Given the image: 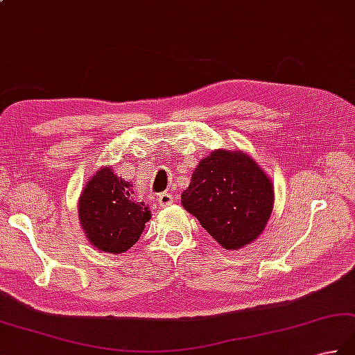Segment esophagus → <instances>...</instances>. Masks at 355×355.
<instances>
[{"label":"esophagus","instance_id":"obj_1","mask_svg":"<svg viewBox=\"0 0 355 355\" xmlns=\"http://www.w3.org/2000/svg\"><path fill=\"white\" fill-rule=\"evenodd\" d=\"M172 196L171 193H168V192H164V193H159V197H158V206L159 207H168L169 205H172Z\"/></svg>","mask_w":355,"mask_h":355}]
</instances>
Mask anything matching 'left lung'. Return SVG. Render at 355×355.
<instances>
[{
  "label": "left lung",
  "mask_w": 355,
  "mask_h": 355,
  "mask_svg": "<svg viewBox=\"0 0 355 355\" xmlns=\"http://www.w3.org/2000/svg\"><path fill=\"white\" fill-rule=\"evenodd\" d=\"M182 205L221 248L239 251L265 231L272 180L245 150L215 149L193 169Z\"/></svg>",
  "instance_id": "1"
}]
</instances>
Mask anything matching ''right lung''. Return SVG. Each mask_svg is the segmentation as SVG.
<instances>
[{
	"mask_svg": "<svg viewBox=\"0 0 355 355\" xmlns=\"http://www.w3.org/2000/svg\"><path fill=\"white\" fill-rule=\"evenodd\" d=\"M152 214L135 200L134 184L104 166L89 178L78 200V218L90 245L123 254L135 245Z\"/></svg>",
	"mask_w": 355,
	"mask_h": 355,
	"instance_id": "1",
	"label": "right lung"
}]
</instances>
